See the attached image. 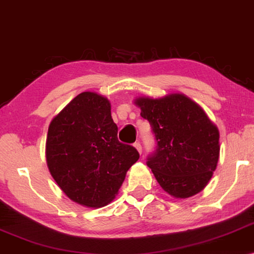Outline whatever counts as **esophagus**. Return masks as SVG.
Masks as SVG:
<instances>
[{
	"label": "esophagus",
	"instance_id": "esophagus-1",
	"mask_svg": "<svg viewBox=\"0 0 254 254\" xmlns=\"http://www.w3.org/2000/svg\"><path fill=\"white\" fill-rule=\"evenodd\" d=\"M134 147L136 148V150H137L138 152H140V154H142V145H141L140 142H135Z\"/></svg>",
	"mask_w": 254,
	"mask_h": 254
}]
</instances>
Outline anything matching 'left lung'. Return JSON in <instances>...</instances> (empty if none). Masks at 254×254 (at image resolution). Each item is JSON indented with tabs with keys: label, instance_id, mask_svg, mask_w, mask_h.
Returning a JSON list of instances; mask_svg holds the SVG:
<instances>
[{
	"label": "left lung",
	"instance_id": "left-lung-1",
	"mask_svg": "<svg viewBox=\"0 0 254 254\" xmlns=\"http://www.w3.org/2000/svg\"><path fill=\"white\" fill-rule=\"evenodd\" d=\"M135 105L157 141L147 165L165 192L177 199L207 186L220 157V133L204 111L183 93L138 97Z\"/></svg>",
	"mask_w": 254,
	"mask_h": 254
}]
</instances>
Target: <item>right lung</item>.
Wrapping results in <instances>:
<instances>
[{
  "mask_svg": "<svg viewBox=\"0 0 254 254\" xmlns=\"http://www.w3.org/2000/svg\"><path fill=\"white\" fill-rule=\"evenodd\" d=\"M140 157L118 140L109 99L96 92L76 96L48 127L47 166L74 202L89 208L109 204Z\"/></svg>",
  "mask_w": 254,
  "mask_h": 254,
  "instance_id": "right-lung-1",
  "label": "right lung"
}]
</instances>
